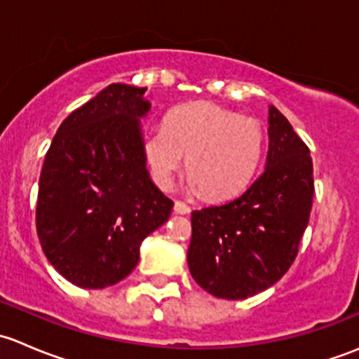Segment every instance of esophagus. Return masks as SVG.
I'll return each instance as SVG.
<instances>
[{"instance_id": "esophagus-1", "label": "esophagus", "mask_w": 359, "mask_h": 359, "mask_svg": "<svg viewBox=\"0 0 359 359\" xmlns=\"http://www.w3.org/2000/svg\"><path fill=\"white\" fill-rule=\"evenodd\" d=\"M173 212L179 213V215H187V213L191 212V208L184 201H175V205H173Z\"/></svg>"}]
</instances>
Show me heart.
<instances>
[{
    "label": "heart",
    "instance_id": "obj_1",
    "mask_svg": "<svg viewBox=\"0 0 359 359\" xmlns=\"http://www.w3.org/2000/svg\"><path fill=\"white\" fill-rule=\"evenodd\" d=\"M264 132L257 119L212 102H193L166 114L163 128L144 135L151 175L170 189L184 156L187 186L210 200H226L247 189L262 156Z\"/></svg>",
    "mask_w": 359,
    "mask_h": 359
}]
</instances>
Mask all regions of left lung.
<instances>
[{
	"instance_id": "8db88e82",
	"label": "left lung",
	"mask_w": 359,
	"mask_h": 359,
	"mask_svg": "<svg viewBox=\"0 0 359 359\" xmlns=\"http://www.w3.org/2000/svg\"><path fill=\"white\" fill-rule=\"evenodd\" d=\"M267 121L262 175L241 196L191 215V276L219 299H248L281 280L309 222L314 194L309 149L274 106Z\"/></svg>"
}]
</instances>
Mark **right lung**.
<instances>
[{"label":"right lung","instance_id":"obj_1","mask_svg":"<svg viewBox=\"0 0 359 359\" xmlns=\"http://www.w3.org/2000/svg\"><path fill=\"white\" fill-rule=\"evenodd\" d=\"M147 88L112 83L62 121L39 177L36 229L48 262L72 285L125 280L173 201L146 166L140 118Z\"/></svg>","mask_w":359,"mask_h":359}]
</instances>
